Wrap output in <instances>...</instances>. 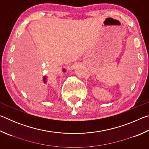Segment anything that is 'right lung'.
Instances as JSON below:
<instances>
[{
	"label": "right lung",
	"instance_id": "obj_1",
	"mask_svg": "<svg viewBox=\"0 0 149 149\" xmlns=\"http://www.w3.org/2000/svg\"><path fill=\"white\" fill-rule=\"evenodd\" d=\"M65 71H66V70H65V68L62 69V72H65ZM47 78H48V77H47V76L43 77V81H44L45 84H47Z\"/></svg>",
	"mask_w": 149,
	"mask_h": 149
}]
</instances>
